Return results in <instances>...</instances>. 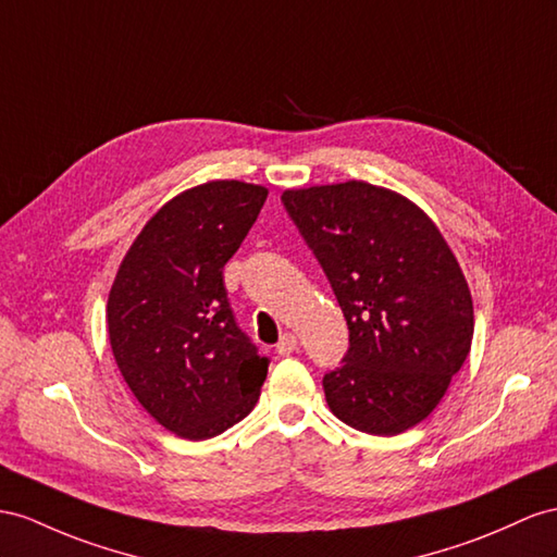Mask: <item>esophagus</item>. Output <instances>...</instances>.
Returning <instances> with one entry per match:
<instances>
[{"instance_id": "34e87169", "label": "esophagus", "mask_w": 557, "mask_h": 557, "mask_svg": "<svg viewBox=\"0 0 557 557\" xmlns=\"http://www.w3.org/2000/svg\"><path fill=\"white\" fill-rule=\"evenodd\" d=\"M296 346H298V341H296V336L294 334H284L282 338H280V344H277V355H282V358H287V355H292L294 350H296Z\"/></svg>"}]
</instances>
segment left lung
Returning a JSON list of instances; mask_svg holds the SVG:
<instances>
[{
    "label": "left lung",
    "mask_w": 557,
    "mask_h": 557,
    "mask_svg": "<svg viewBox=\"0 0 557 557\" xmlns=\"http://www.w3.org/2000/svg\"><path fill=\"white\" fill-rule=\"evenodd\" d=\"M344 310L350 346L322 379L355 431L397 435L447 393L473 341V298L445 237L403 195L364 181L282 193Z\"/></svg>",
    "instance_id": "8db88e82"
}]
</instances>
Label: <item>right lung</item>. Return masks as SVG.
Listing matches in <instances>:
<instances>
[{
    "instance_id": "add662e5",
    "label": "right lung",
    "mask_w": 557,
    "mask_h": 557,
    "mask_svg": "<svg viewBox=\"0 0 557 557\" xmlns=\"http://www.w3.org/2000/svg\"><path fill=\"white\" fill-rule=\"evenodd\" d=\"M265 197L239 181L185 190L146 223L110 289L108 334L126 386L181 437L221 435L259 403L270 360L239 330L223 265Z\"/></svg>"
}]
</instances>
